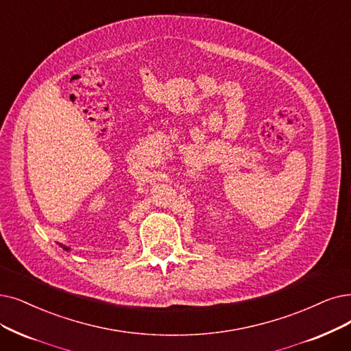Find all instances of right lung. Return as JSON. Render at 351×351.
<instances>
[{
    "instance_id": "obj_1",
    "label": "right lung",
    "mask_w": 351,
    "mask_h": 351,
    "mask_svg": "<svg viewBox=\"0 0 351 351\" xmlns=\"http://www.w3.org/2000/svg\"><path fill=\"white\" fill-rule=\"evenodd\" d=\"M63 249H64V250H69V247H66V246H63Z\"/></svg>"
}]
</instances>
